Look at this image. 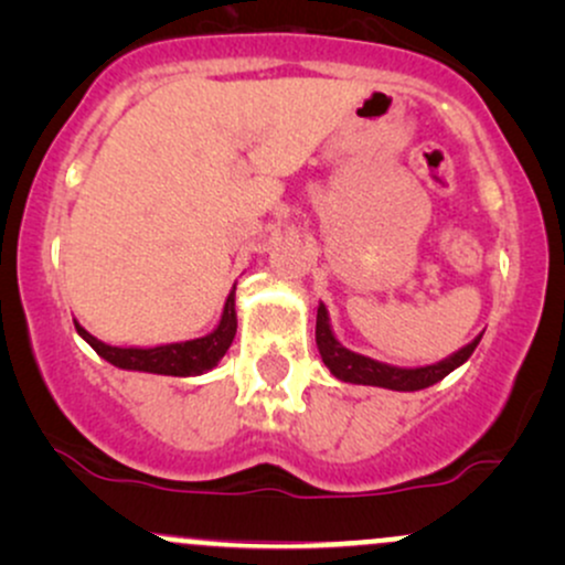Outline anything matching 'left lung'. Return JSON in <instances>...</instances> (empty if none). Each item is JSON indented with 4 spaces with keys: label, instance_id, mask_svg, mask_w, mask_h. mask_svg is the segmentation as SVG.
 Masks as SVG:
<instances>
[{
    "label": "left lung",
    "instance_id": "obj_1",
    "mask_svg": "<svg viewBox=\"0 0 565 565\" xmlns=\"http://www.w3.org/2000/svg\"><path fill=\"white\" fill-rule=\"evenodd\" d=\"M481 337L483 334H478L476 340L468 342V345L454 350L451 355L436 361V364L393 366V364H382V361H374L369 359V355H361L355 353V350L342 345V342L334 337L327 305L319 302V310H316V345H319L323 364H327V369L337 380L350 382V385L387 387V391H401V393L425 391V387L436 385V382L444 380L446 374H451L454 369L462 366L472 355V350L478 348Z\"/></svg>",
    "mask_w": 565,
    "mask_h": 565
}]
</instances>
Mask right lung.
I'll use <instances>...</instances> for the list:
<instances>
[{
    "instance_id": "right-lung-1",
    "label": "right lung",
    "mask_w": 565,
    "mask_h": 565,
    "mask_svg": "<svg viewBox=\"0 0 565 565\" xmlns=\"http://www.w3.org/2000/svg\"><path fill=\"white\" fill-rule=\"evenodd\" d=\"M76 332L100 359L116 369L127 372H148V374H167V377H199L210 369L217 366V361L228 353L233 337H236V284L231 295L225 297L223 313H220L217 327L210 334L193 337L183 342H167V345H108L89 334L79 321L74 319Z\"/></svg>"
}]
</instances>
